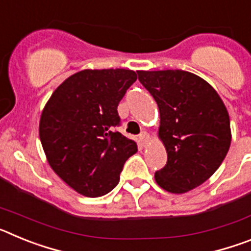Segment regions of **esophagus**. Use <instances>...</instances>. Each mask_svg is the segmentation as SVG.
Segmentation results:
<instances>
[{
  "instance_id": "1",
  "label": "esophagus",
  "mask_w": 251,
  "mask_h": 251,
  "mask_svg": "<svg viewBox=\"0 0 251 251\" xmlns=\"http://www.w3.org/2000/svg\"><path fill=\"white\" fill-rule=\"evenodd\" d=\"M148 138H150V136H148V133L143 130V132H142L141 134H139V142H141V145L145 146L146 143H147Z\"/></svg>"
}]
</instances>
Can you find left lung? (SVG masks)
<instances>
[{
  "mask_svg": "<svg viewBox=\"0 0 251 251\" xmlns=\"http://www.w3.org/2000/svg\"><path fill=\"white\" fill-rule=\"evenodd\" d=\"M137 74L158 105V136L167 151V163L154 174L156 182L172 194L190 191L210 178L227 154L229 113L216 90L192 73Z\"/></svg>",
  "mask_w": 251,
  "mask_h": 251,
  "instance_id": "obj_1",
  "label": "left lung"
}]
</instances>
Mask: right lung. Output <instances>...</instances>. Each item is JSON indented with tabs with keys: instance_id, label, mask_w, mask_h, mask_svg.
I'll use <instances>...</instances> for the list:
<instances>
[{
	"instance_id": "right-lung-1",
	"label": "right lung",
	"mask_w": 251,
	"mask_h": 251,
	"mask_svg": "<svg viewBox=\"0 0 251 251\" xmlns=\"http://www.w3.org/2000/svg\"><path fill=\"white\" fill-rule=\"evenodd\" d=\"M136 80L126 69L83 70L60 84L44 108L39 132L49 165L84 196L112 191L137 152L136 142L114 130L119 101Z\"/></svg>"
}]
</instances>
